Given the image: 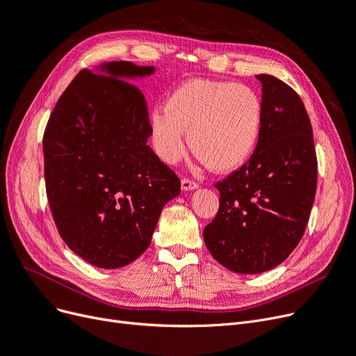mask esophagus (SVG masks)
<instances>
[{
  "mask_svg": "<svg viewBox=\"0 0 356 356\" xmlns=\"http://www.w3.org/2000/svg\"><path fill=\"white\" fill-rule=\"evenodd\" d=\"M196 188H198V183H196L195 180L188 179V177L181 179V191H193Z\"/></svg>",
  "mask_w": 356,
  "mask_h": 356,
  "instance_id": "esophagus-1",
  "label": "esophagus"
}]
</instances>
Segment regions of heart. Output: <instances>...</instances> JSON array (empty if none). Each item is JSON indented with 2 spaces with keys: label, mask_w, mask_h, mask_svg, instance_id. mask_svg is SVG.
I'll return each instance as SVG.
<instances>
[{
  "label": "heart",
  "mask_w": 356,
  "mask_h": 356,
  "mask_svg": "<svg viewBox=\"0 0 356 356\" xmlns=\"http://www.w3.org/2000/svg\"><path fill=\"white\" fill-rule=\"evenodd\" d=\"M264 123V104L245 85L192 79L171 92L165 105L149 114L152 147L167 164L185 152V131L192 152L214 171L243 165L255 152Z\"/></svg>",
  "instance_id": "obj_1"
}]
</instances>
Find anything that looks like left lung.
I'll list each match as a JSON object with an SVG mask.
<instances>
[{
    "mask_svg": "<svg viewBox=\"0 0 356 356\" xmlns=\"http://www.w3.org/2000/svg\"><path fill=\"white\" fill-rule=\"evenodd\" d=\"M262 85L264 123L249 163L216 183L220 207L204 229L208 251L230 271H268L292 254L317 191V154L305 105L270 74Z\"/></svg>",
    "mask_w": 356,
    "mask_h": 356,
    "instance_id": "obj_1",
    "label": "left lung"
}]
</instances>
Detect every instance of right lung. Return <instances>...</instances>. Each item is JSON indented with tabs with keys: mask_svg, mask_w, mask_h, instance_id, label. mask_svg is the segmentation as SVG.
I'll list each match as a JSON object with an SVG mask.
<instances>
[{
	"mask_svg": "<svg viewBox=\"0 0 356 356\" xmlns=\"http://www.w3.org/2000/svg\"><path fill=\"white\" fill-rule=\"evenodd\" d=\"M82 70L44 131V175L52 218L74 254L99 268L130 264L151 243L180 179L147 143V99L124 79L152 65L111 61Z\"/></svg>",
	"mask_w": 356,
	"mask_h": 356,
	"instance_id": "1",
	"label": "right lung"
}]
</instances>
